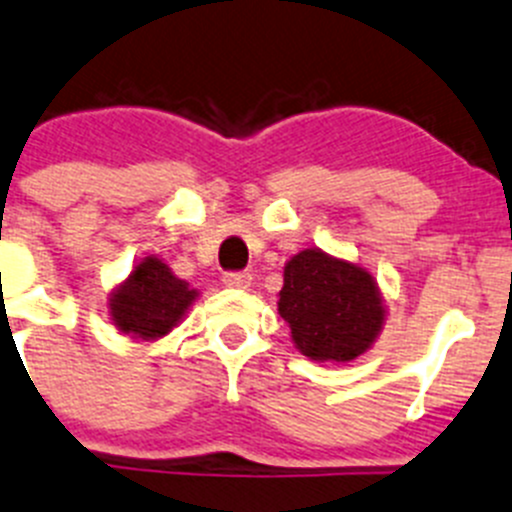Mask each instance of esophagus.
Masks as SVG:
<instances>
[{
	"instance_id": "34e87169",
	"label": "esophagus",
	"mask_w": 512,
	"mask_h": 512,
	"mask_svg": "<svg viewBox=\"0 0 512 512\" xmlns=\"http://www.w3.org/2000/svg\"><path fill=\"white\" fill-rule=\"evenodd\" d=\"M223 284L231 286V289H248L251 286V274L248 271H226Z\"/></svg>"
}]
</instances>
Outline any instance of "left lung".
Masks as SVG:
<instances>
[{
	"instance_id": "obj_1",
	"label": "left lung",
	"mask_w": 512,
	"mask_h": 512,
	"mask_svg": "<svg viewBox=\"0 0 512 512\" xmlns=\"http://www.w3.org/2000/svg\"><path fill=\"white\" fill-rule=\"evenodd\" d=\"M279 314L301 354L316 362H349L374 342L384 306L372 274L306 248L286 264Z\"/></svg>"
}]
</instances>
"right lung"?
Returning a JSON list of instances; mask_svg holds the SVG:
<instances>
[{
    "mask_svg": "<svg viewBox=\"0 0 512 512\" xmlns=\"http://www.w3.org/2000/svg\"><path fill=\"white\" fill-rule=\"evenodd\" d=\"M193 299L196 291L186 281L175 279L163 261L148 256L113 294L110 316L123 334L155 339L178 324Z\"/></svg>",
    "mask_w": 512,
    "mask_h": 512,
    "instance_id": "add662e5",
    "label": "right lung"
}]
</instances>
